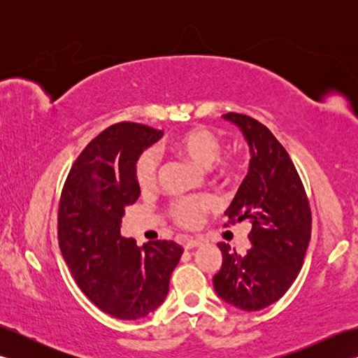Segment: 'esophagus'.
<instances>
[{
  "label": "esophagus",
  "mask_w": 358,
  "mask_h": 358,
  "mask_svg": "<svg viewBox=\"0 0 358 358\" xmlns=\"http://www.w3.org/2000/svg\"><path fill=\"white\" fill-rule=\"evenodd\" d=\"M201 245H203V241L199 240V238H186L185 243H183L185 249H195V248H199Z\"/></svg>",
  "instance_id": "34e87169"
}]
</instances>
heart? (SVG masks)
Masks as SVG:
<instances>
[{
  "mask_svg": "<svg viewBox=\"0 0 358 358\" xmlns=\"http://www.w3.org/2000/svg\"><path fill=\"white\" fill-rule=\"evenodd\" d=\"M167 148L175 155L185 158L196 166L210 167L217 162L220 152H222V140L210 129L195 126L173 136ZM218 171L223 175H231L235 172V164L222 163ZM135 178L143 191H148V189L155 186L158 178V155L155 150H144L136 159ZM210 208L212 201L208 199L178 200L172 204V215L181 226L196 227L201 223L204 212Z\"/></svg>",
  "mask_w": 358,
  "mask_h": 358,
  "instance_id": "b5f03b06",
  "label": "heart"
}]
</instances>
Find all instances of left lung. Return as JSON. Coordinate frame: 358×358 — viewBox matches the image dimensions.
<instances>
[{
  "label": "left lung",
  "instance_id": "obj_1",
  "mask_svg": "<svg viewBox=\"0 0 358 358\" xmlns=\"http://www.w3.org/2000/svg\"><path fill=\"white\" fill-rule=\"evenodd\" d=\"M223 118L240 129L250 152L248 175L224 215L232 223L248 220L252 224V246L240 255L218 243L223 263L214 287L229 305L260 310L280 300L299 275L313 218L299 172L269 129L241 113Z\"/></svg>",
  "mask_w": 358,
  "mask_h": 358
}]
</instances>
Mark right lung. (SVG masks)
I'll return each instance as SVG.
<instances>
[{
  "instance_id": "add662e5",
  "label": "right lung",
  "mask_w": 358,
  "mask_h": 358,
  "mask_svg": "<svg viewBox=\"0 0 358 358\" xmlns=\"http://www.w3.org/2000/svg\"><path fill=\"white\" fill-rule=\"evenodd\" d=\"M163 136L136 123L106 129L67 175L58 209V241L72 277L87 299L121 320L146 317L164 301L183 248L149 241L141 248L120 232L124 208L140 196L135 163Z\"/></svg>"
}]
</instances>
